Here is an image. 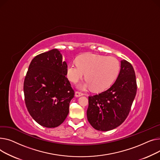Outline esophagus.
<instances>
[{"mask_svg": "<svg viewBox=\"0 0 160 160\" xmlns=\"http://www.w3.org/2000/svg\"><path fill=\"white\" fill-rule=\"evenodd\" d=\"M81 96H83V93H81V92H75V96L76 97H80Z\"/></svg>", "mask_w": 160, "mask_h": 160, "instance_id": "34e87169", "label": "esophagus"}]
</instances>
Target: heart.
Segmentation results:
<instances>
[{"instance_id":"1","label":"heart","mask_w":160,"mask_h":160,"mask_svg":"<svg viewBox=\"0 0 160 160\" xmlns=\"http://www.w3.org/2000/svg\"><path fill=\"white\" fill-rule=\"evenodd\" d=\"M119 70L120 63L116 58L88 53L78 56L77 62L68 65L67 76L70 81L76 82L85 73L87 80L78 87L82 90L92 87L93 91L101 92L111 86Z\"/></svg>"}]
</instances>
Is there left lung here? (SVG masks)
Masks as SVG:
<instances>
[{"mask_svg": "<svg viewBox=\"0 0 160 160\" xmlns=\"http://www.w3.org/2000/svg\"><path fill=\"white\" fill-rule=\"evenodd\" d=\"M136 91L133 67L126 60H122L118 77L112 87L99 94L88 97L87 115L90 124L100 131L119 127L129 114Z\"/></svg>", "mask_w": 160, "mask_h": 160, "instance_id": "1", "label": "left lung"}]
</instances>
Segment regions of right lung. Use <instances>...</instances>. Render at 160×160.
Returning a JSON list of instances; mask_svg holds the SVG:
<instances>
[{
  "mask_svg": "<svg viewBox=\"0 0 160 160\" xmlns=\"http://www.w3.org/2000/svg\"><path fill=\"white\" fill-rule=\"evenodd\" d=\"M67 64L58 49L32 59L24 81L26 106L30 116L47 128L59 126L67 118L74 97L67 75Z\"/></svg>",
  "mask_w": 160,
  "mask_h": 160,
  "instance_id": "obj_1",
  "label": "right lung"
}]
</instances>
